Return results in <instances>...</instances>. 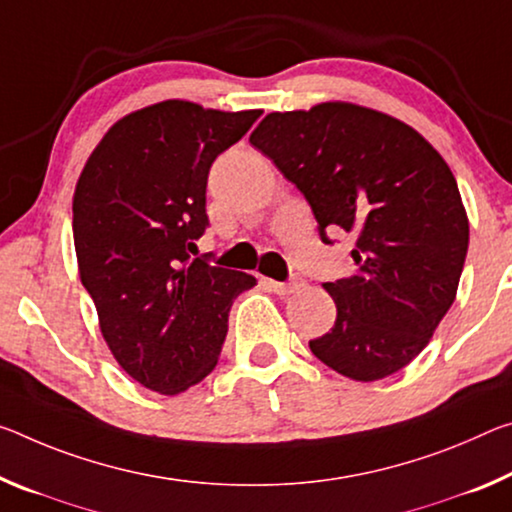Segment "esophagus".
<instances>
[{
    "mask_svg": "<svg viewBox=\"0 0 512 512\" xmlns=\"http://www.w3.org/2000/svg\"><path fill=\"white\" fill-rule=\"evenodd\" d=\"M264 285L269 287L273 294H278V296H291L294 294V291L300 287V282H275V280H264Z\"/></svg>",
    "mask_w": 512,
    "mask_h": 512,
    "instance_id": "1",
    "label": "esophagus"
}]
</instances>
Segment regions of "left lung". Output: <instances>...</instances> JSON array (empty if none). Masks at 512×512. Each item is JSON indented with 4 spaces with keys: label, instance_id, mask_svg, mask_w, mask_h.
<instances>
[{
    "label": "left lung",
    "instance_id": "1",
    "mask_svg": "<svg viewBox=\"0 0 512 512\" xmlns=\"http://www.w3.org/2000/svg\"><path fill=\"white\" fill-rule=\"evenodd\" d=\"M312 205L321 239L346 232L358 264L326 282L337 305L312 353L371 383L410 364L456 300L469 221L451 168L417 129L353 102L273 111L250 134Z\"/></svg>",
    "mask_w": 512,
    "mask_h": 512
}]
</instances>
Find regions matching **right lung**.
Returning a JSON list of instances; mask_svg holds the SVG:
<instances>
[{"mask_svg":"<svg viewBox=\"0 0 512 512\" xmlns=\"http://www.w3.org/2000/svg\"><path fill=\"white\" fill-rule=\"evenodd\" d=\"M262 116L164 100L116 120L81 170L72 237L81 285L127 376L177 396L214 371L227 314L253 275L191 250L207 227L214 159Z\"/></svg>","mask_w":512,"mask_h":512,"instance_id":"obj_1","label":"right lung"}]
</instances>
